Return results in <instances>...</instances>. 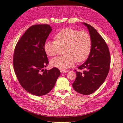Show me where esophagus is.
Listing matches in <instances>:
<instances>
[{
	"mask_svg": "<svg viewBox=\"0 0 123 123\" xmlns=\"http://www.w3.org/2000/svg\"><path fill=\"white\" fill-rule=\"evenodd\" d=\"M60 71H61V72L62 73H67L68 72L67 70H61Z\"/></svg>",
	"mask_w": 123,
	"mask_h": 123,
	"instance_id": "obj_1",
	"label": "esophagus"
}]
</instances>
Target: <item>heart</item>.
<instances>
[{
  "mask_svg": "<svg viewBox=\"0 0 123 123\" xmlns=\"http://www.w3.org/2000/svg\"><path fill=\"white\" fill-rule=\"evenodd\" d=\"M55 41L47 40L44 50L49 56H54L65 49L63 56L53 58L50 61L52 67L66 69L73 66L76 62H83L90 54L91 49V39L89 33L85 31L67 28L55 35Z\"/></svg>",
  "mask_w": 123,
  "mask_h": 123,
  "instance_id": "heart-1",
  "label": "heart"
}]
</instances>
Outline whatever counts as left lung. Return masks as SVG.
I'll return each instance as SVG.
<instances>
[{
	"mask_svg": "<svg viewBox=\"0 0 123 123\" xmlns=\"http://www.w3.org/2000/svg\"><path fill=\"white\" fill-rule=\"evenodd\" d=\"M82 24L89 31L91 49L86 61L77 68L83 71L76 72L77 77L72 87L79 93L89 95L97 90L106 79L110 69V55L105 41L97 31L90 25Z\"/></svg>",
	"mask_w": 123,
	"mask_h": 123,
	"instance_id": "8db88e82",
	"label": "left lung"
}]
</instances>
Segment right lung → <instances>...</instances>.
Here are the masks:
<instances>
[{"label":"right lung","mask_w":123,"mask_h":123,"mask_svg":"<svg viewBox=\"0 0 123 123\" xmlns=\"http://www.w3.org/2000/svg\"><path fill=\"white\" fill-rule=\"evenodd\" d=\"M51 28L48 25L31 26L21 36L14 51L13 66L17 79L26 91L36 96L51 91L61 74L56 68L43 69L49 63L44 45Z\"/></svg>","instance_id":"add662e5"}]
</instances>
